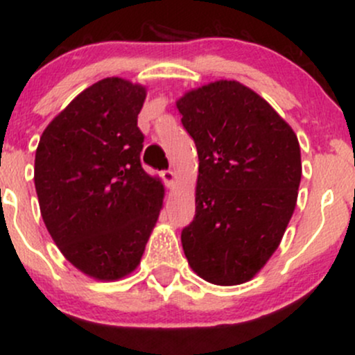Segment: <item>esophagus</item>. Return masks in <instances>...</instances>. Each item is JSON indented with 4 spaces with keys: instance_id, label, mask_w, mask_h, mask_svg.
Returning a JSON list of instances; mask_svg holds the SVG:
<instances>
[{
    "instance_id": "34e87169",
    "label": "esophagus",
    "mask_w": 355,
    "mask_h": 355,
    "mask_svg": "<svg viewBox=\"0 0 355 355\" xmlns=\"http://www.w3.org/2000/svg\"><path fill=\"white\" fill-rule=\"evenodd\" d=\"M162 178H164L166 187H173L175 180H177V173L173 170H165V172H162Z\"/></svg>"
}]
</instances>
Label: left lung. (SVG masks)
<instances>
[{
	"mask_svg": "<svg viewBox=\"0 0 355 355\" xmlns=\"http://www.w3.org/2000/svg\"><path fill=\"white\" fill-rule=\"evenodd\" d=\"M198 153L195 218L182 230L191 270L215 285L254 279L295 210L302 162L291 125L254 89L218 80L177 100Z\"/></svg>",
	"mask_w": 355,
	"mask_h": 355,
	"instance_id": "1",
	"label": "left lung"
}]
</instances>
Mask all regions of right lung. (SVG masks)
<instances>
[{"instance_id": "obj_1", "label": "right lung", "mask_w": 355, "mask_h": 355, "mask_svg": "<svg viewBox=\"0 0 355 355\" xmlns=\"http://www.w3.org/2000/svg\"><path fill=\"white\" fill-rule=\"evenodd\" d=\"M145 98L144 85L96 81L53 118L36 148L44 225L64 259L95 280L135 270L164 205V183L140 164Z\"/></svg>"}]
</instances>
